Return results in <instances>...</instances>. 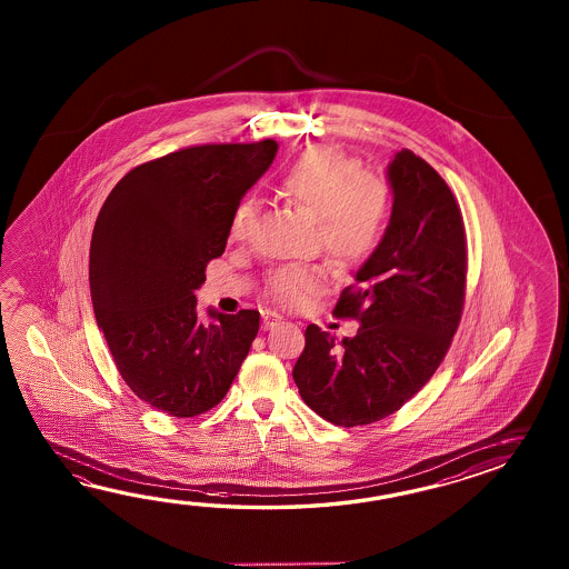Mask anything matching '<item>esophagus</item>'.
Segmentation results:
<instances>
[{"label": "esophagus", "instance_id": "obj_1", "mask_svg": "<svg viewBox=\"0 0 569 569\" xmlns=\"http://www.w3.org/2000/svg\"><path fill=\"white\" fill-rule=\"evenodd\" d=\"M262 321H264V329H272V327L279 326L280 321H282V317H280L279 313L267 311V313H262Z\"/></svg>", "mask_w": 569, "mask_h": 569}]
</instances>
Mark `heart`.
Here are the masks:
<instances>
[{"label":"heart","mask_w":569,"mask_h":569,"mask_svg":"<svg viewBox=\"0 0 569 569\" xmlns=\"http://www.w3.org/2000/svg\"><path fill=\"white\" fill-rule=\"evenodd\" d=\"M290 206L317 218L321 246L341 264L360 262L375 250L387 228L390 197L385 182L362 174L356 160L331 148L305 152L279 182ZM250 206L236 211L231 233L240 236ZM327 284L321 267L287 264L270 272L267 292L284 309H301Z\"/></svg>","instance_id":"heart-1"}]
</instances>
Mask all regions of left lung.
I'll list each match as a JSON object with an SVG mask.
<instances>
[{
	"instance_id": "1",
	"label": "left lung",
	"mask_w": 569,
	"mask_h": 569,
	"mask_svg": "<svg viewBox=\"0 0 569 569\" xmlns=\"http://www.w3.org/2000/svg\"><path fill=\"white\" fill-rule=\"evenodd\" d=\"M392 216L336 317L356 319L336 343L311 323L292 368L302 400L339 427L399 411L436 375L460 326L466 299V228L448 182L411 150L388 164Z\"/></svg>"
}]
</instances>
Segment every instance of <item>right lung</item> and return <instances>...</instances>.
I'll return each instance as SVG.
<instances>
[{"label": "right lung", "instance_id": "right-lung-1", "mask_svg": "<svg viewBox=\"0 0 569 569\" xmlns=\"http://www.w3.org/2000/svg\"><path fill=\"white\" fill-rule=\"evenodd\" d=\"M279 144L181 148L130 170L97 216L89 287L97 326L138 399L189 419L228 395L260 313L209 311L197 321L194 290L226 250L233 216Z\"/></svg>", "mask_w": 569, "mask_h": 569}]
</instances>
